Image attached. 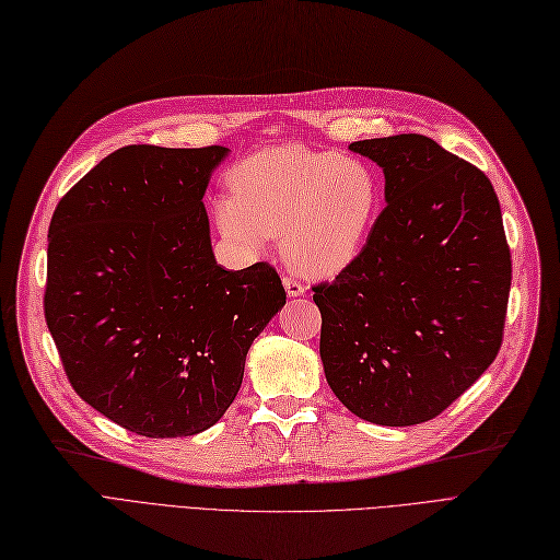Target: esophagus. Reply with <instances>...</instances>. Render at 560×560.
Here are the masks:
<instances>
[{"mask_svg":"<svg viewBox=\"0 0 560 560\" xmlns=\"http://www.w3.org/2000/svg\"><path fill=\"white\" fill-rule=\"evenodd\" d=\"M282 282H284V289H287L289 296H301L305 292V284L294 276H284Z\"/></svg>","mask_w":560,"mask_h":560,"instance_id":"34e87169","label":"esophagus"}]
</instances>
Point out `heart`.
Returning a JSON list of instances; mask_svg holds the SVG:
<instances>
[{"instance_id": "b5f03b06", "label": "heart", "mask_w": 560, "mask_h": 560, "mask_svg": "<svg viewBox=\"0 0 560 560\" xmlns=\"http://www.w3.org/2000/svg\"><path fill=\"white\" fill-rule=\"evenodd\" d=\"M234 195L213 201V220L241 255H259L282 236L301 273L329 278L350 266L380 210L375 173L336 150L273 145L231 171Z\"/></svg>"}]
</instances>
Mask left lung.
I'll use <instances>...</instances> for the list:
<instances>
[{
	"label": "left lung",
	"instance_id": "8db88e82",
	"mask_svg": "<svg viewBox=\"0 0 560 560\" xmlns=\"http://www.w3.org/2000/svg\"><path fill=\"white\" fill-rule=\"evenodd\" d=\"M384 171L387 206L359 257L313 287L326 382L382 427L429 421L503 345L512 257L485 171L421 133L354 141Z\"/></svg>",
	"mask_w": 560,
	"mask_h": 560
}]
</instances>
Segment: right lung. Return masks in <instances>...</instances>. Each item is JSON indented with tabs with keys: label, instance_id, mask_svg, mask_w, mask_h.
Listing matches in <instances>:
<instances>
[{
	"label": "right lung",
	"instance_id": "1",
	"mask_svg": "<svg viewBox=\"0 0 560 560\" xmlns=\"http://www.w3.org/2000/svg\"><path fill=\"white\" fill-rule=\"evenodd\" d=\"M224 145H125L57 203L44 315L73 392L145 438L195 435L234 402L287 301L276 268L224 271L203 191Z\"/></svg>",
	"mask_w": 560,
	"mask_h": 560
}]
</instances>
